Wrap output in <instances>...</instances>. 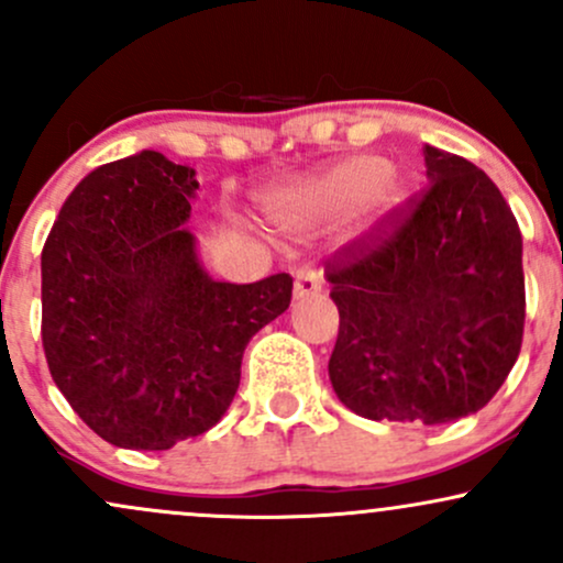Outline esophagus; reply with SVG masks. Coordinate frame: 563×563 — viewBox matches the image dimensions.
<instances>
[{
    "mask_svg": "<svg viewBox=\"0 0 563 563\" xmlns=\"http://www.w3.org/2000/svg\"><path fill=\"white\" fill-rule=\"evenodd\" d=\"M322 290V275L312 267H301L296 273V283H294V299H312V296H320Z\"/></svg>",
    "mask_w": 563,
    "mask_h": 563,
    "instance_id": "obj_1",
    "label": "esophagus"
}]
</instances>
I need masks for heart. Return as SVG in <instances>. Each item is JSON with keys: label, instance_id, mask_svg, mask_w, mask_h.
Instances as JSON below:
<instances>
[{"label": "heart", "instance_id": "obj_1", "mask_svg": "<svg viewBox=\"0 0 563 563\" xmlns=\"http://www.w3.org/2000/svg\"><path fill=\"white\" fill-rule=\"evenodd\" d=\"M399 198L402 192L389 177V161L357 156L273 192L267 214L280 228L301 230L344 217L363 203L376 217L389 214Z\"/></svg>", "mask_w": 563, "mask_h": 563}]
</instances>
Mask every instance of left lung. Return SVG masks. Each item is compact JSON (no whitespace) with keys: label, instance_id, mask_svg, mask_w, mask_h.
Listing matches in <instances>:
<instances>
[{"label":"left lung","instance_id":"obj_1","mask_svg":"<svg viewBox=\"0 0 563 563\" xmlns=\"http://www.w3.org/2000/svg\"><path fill=\"white\" fill-rule=\"evenodd\" d=\"M429 185L325 262L333 391L371 421L450 423L495 397L525 335L521 232L471 161L426 145Z\"/></svg>","mask_w":563,"mask_h":563}]
</instances>
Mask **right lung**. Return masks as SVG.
I'll return each instance as SVG.
<instances>
[{
    "label": "right lung",
    "mask_w": 563,
    "mask_h": 563,
    "mask_svg": "<svg viewBox=\"0 0 563 563\" xmlns=\"http://www.w3.org/2000/svg\"><path fill=\"white\" fill-rule=\"evenodd\" d=\"M198 179L142 151L74 187L42 251V344L57 389L97 437L169 450L219 423L251 335L294 277L219 283L183 228Z\"/></svg>",
    "instance_id": "1"
}]
</instances>
